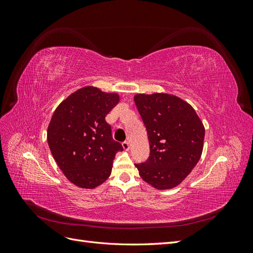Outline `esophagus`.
Segmentation results:
<instances>
[{"label":"esophagus","instance_id":"1","mask_svg":"<svg viewBox=\"0 0 253 253\" xmlns=\"http://www.w3.org/2000/svg\"><path fill=\"white\" fill-rule=\"evenodd\" d=\"M122 148H124L126 151H127V150L129 149V143H128V141L122 142Z\"/></svg>","mask_w":253,"mask_h":253}]
</instances>
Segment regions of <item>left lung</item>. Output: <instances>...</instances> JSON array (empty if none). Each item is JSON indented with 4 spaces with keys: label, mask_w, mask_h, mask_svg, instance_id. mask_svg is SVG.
<instances>
[{
    "label": "left lung",
    "mask_w": 253,
    "mask_h": 253,
    "mask_svg": "<svg viewBox=\"0 0 253 253\" xmlns=\"http://www.w3.org/2000/svg\"><path fill=\"white\" fill-rule=\"evenodd\" d=\"M134 101L150 142L149 159L135 165L140 177L157 190L178 186L202 156V120L192 106L175 95L137 94Z\"/></svg>",
    "instance_id": "obj_1"
}]
</instances>
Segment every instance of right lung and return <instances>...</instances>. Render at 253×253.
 I'll return each instance as SVG.
<instances>
[{"label":"right lung","mask_w":253,"mask_h":253,"mask_svg":"<svg viewBox=\"0 0 253 253\" xmlns=\"http://www.w3.org/2000/svg\"><path fill=\"white\" fill-rule=\"evenodd\" d=\"M117 93L84 86L61 102L47 128L53 159L65 177L82 189H94L110 177L122 145L115 141L105 116L118 104Z\"/></svg>","instance_id":"add662e5"}]
</instances>
